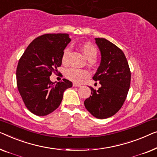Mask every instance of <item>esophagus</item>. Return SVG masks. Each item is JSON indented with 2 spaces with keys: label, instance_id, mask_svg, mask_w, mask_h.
<instances>
[{
  "label": "esophagus",
  "instance_id": "obj_1",
  "mask_svg": "<svg viewBox=\"0 0 157 157\" xmlns=\"http://www.w3.org/2000/svg\"><path fill=\"white\" fill-rule=\"evenodd\" d=\"M73 87H81V85H79V84H77V83H73Z\"/></svg>",
  "mask_w": 157,
  "mask_h": 157
}]
</instances>
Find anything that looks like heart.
I'll use <instances>...</instances> for the list:
<instances>
[{
  "label": "heart",
  "mask_w": 157,
  "mask_h": 157,
  "mask_svg": "<svg viewBox=\"0 0 157 157\" xmlns=\"http://www.w3.org/2000/svg\"><path fill=\"white\" fill-rule=\"evenodd\" d=\"M82 50L86 57L88 59L91 58H95L97 56V49L93 44L91 43H85L82 45ZM70 48L67 47L64 50L63 57H62V60L63 63H65L67 59L68 55L70 53ZM65 76L67 79H69L70 80L75 82L79 83L81 82L82 81L83 79L87 78L89 76V72L87 70H80V69H77L75 67H70L68 68L65 70Z\"/></svg>",
  "instance_id": "heart-1"
}]
</instances>
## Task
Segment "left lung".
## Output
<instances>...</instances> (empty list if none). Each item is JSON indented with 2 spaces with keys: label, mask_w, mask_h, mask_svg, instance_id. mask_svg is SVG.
I'll use <instances>...</instances> for the list:
<instances>
[{
  "label": "left lung",
  "mask_w": 157,
  "mask_h": 157,
  "mask_svg": "<svg viewBox=\"0 0 157 157\" xmlns=\"http://www.w3.org/2000/svg\"><path fill=\"white\" fill-rule=\"evenodd\" d=\"M101 53V62L92 79L100 82L98 90L92 87L85 107L98 119L115 114L122 107L129 91L131 72L127 58L117 46L105 38H95Z\"/></svg>",
  "instance_id": "1"
}]
</instances>
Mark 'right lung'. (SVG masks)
Wrapping results in <instances>:
<instances>
[{
    "mask_svg": "<svg viewBox=\"0 0 157 157\" xmlns=\"http://www.w3.org/2000/svg\"><path fill=\"white\" fill-rule=\"evenodd\" d=\"M70 41L66 33L43 35L30 43L19 59L17 89L26 107L35 115L45 116L56 110L64 92L72 86L66 79L56 84L50 79L61 66L63 51Z\"/></svg>",
    "mask_w": 157,
    "mask_h": 157,
    "instance_id": "right-lung-1",
    "label": "right lung"
}]
</instances>
